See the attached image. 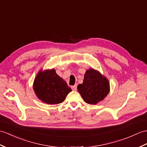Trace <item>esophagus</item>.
Here are the masks:
<instances>
[{
	"instance_id": "1",
	"label": "esophagus",
	"mask_w": 147,
	"mask_h": 147,
	"mask_svg": "<svg viewBox=\"0 0 147 147\" xmlns=\"http://www.w3.org/2000/svg\"><path fill=\"white\" fill-rule=\"evenodd\" d=\"M71 88L73 91H76L77 90V85H74V86H71Z\"/></svg>"
}]
</instances>
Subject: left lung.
<instances>
[{"mask_svg": "<svg viewBox=\"0 0 147 147\" xmlns=\"http://www.w3.org/2000/svg\"><path fill=\"white\" fill-rule=\"evenodd\" d=\"M77 88L86 103L96 105L109 93L110 83L98 71L91 68L86 71L83 83L78 85Z\"/></svg>", "mask_w": 147, "mask_h": 147, "instance_id": "8db88e82", "label": "left lung"}]
</instances>
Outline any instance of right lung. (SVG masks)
Masks as SVG:
<instances>
[{"mask_svg": "<svg viewBox=\"0 0 147 147\" xmlns=\"http://www.w3.org/2000/svg\"><path fill=\"white\" fill-rule=\"evenodd\" d=\"M33 89L40 101L49 105L62 103L71 91L66 82L54 69L39 71L34 81Z\"/></svg>", "mask_w": 147, "mask_h": 147, "instance_id": "right-lung-1", "label": "right lung"}]
</instances>
